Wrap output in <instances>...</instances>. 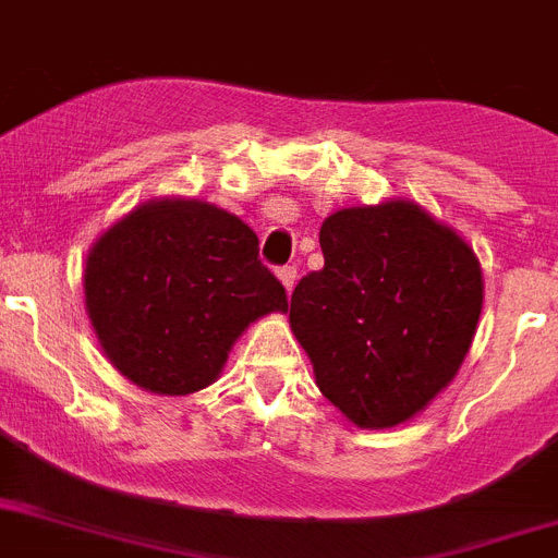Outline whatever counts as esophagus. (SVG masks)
<instances>
[{
	"mask_svg": "<svg viewBox=\"0 0 558 558\" xmlns=\"http://www.w3.org/2000/svg\"><path fill=\"white\" fill-rule=\"evenodd\" d=\"M276 274H279V279H282V284H284V290H293V284H296V279H299V270H296V265H284V268H279L276 270Z\"/></svg>",
	"mask_w": 558,
	"mask_h": 558,
	"instance_id": "34e87169",
	"label": "esophagus"
}]
</instances>
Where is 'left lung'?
Here are the masks:
<instances>
[{"instance_id": "obj_1", "label": "left lung", "mask_w": 558, "mask_h": 558, "mask_svg": "<svg viewBox=\"0 0 558 558\" xmlns=\"http://www.w3.org/2000/svg\"><path fill=\"white\" fill-rule=\"evenodd\" d=\"M318 242L325 268L293 290L290 327L332 407L361 428L398 426L463 364L483 311L477 256L403 199L336 211Z\"/></svg>"}]
</instances>
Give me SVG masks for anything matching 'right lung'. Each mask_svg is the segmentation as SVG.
I'll return each instance as SVG.
<instances>
[{"label": "right lung", "instance_id": "1", "mask_svg": "<svg viewBox=\"0 0 558 558\" xmlns=\"http://www.w3.org/2000/svg\"><path fill=\"white\" fill-rule=\"evenodd\" d=\"M84 293L109 361L157 395L208 387L251 322L288 311L256 233L197 199H151L116 222L89 251Z\"/></svg>", "mask_w": 558, "mask_h": 558}]
</instances>
